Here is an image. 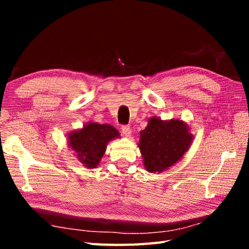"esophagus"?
Wrapping results in <instances>:
<instances>
[{
    "instance_id": "esophagus-1",
    "label": "esophagus",
    "mask_w": 249,
    "mask_h": 249,
    "mask_svg": "<svg viewBox=\"0 0 249 249\" xmlns=\"http://www.w3.org/2000/svg\"><path fill=\"white\" fill-rule=\"evenodd\" d=\"M122 134H123V136L125 137H130L131 135V129L129 126H122Z\"/></svg>"
}]
</instances>
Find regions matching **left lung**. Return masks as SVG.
Here are the masks:
<instances>
[{
    "instance_id": "left-lung-1",
    "label": "left lung",
    "mask_w": 249,
    "mask_h": 249,
    "mask_svg": "<svg viewBox=\"0 0 249 249\" xmlns=\"http://www.w3.org/2000/svg\"><path fill=\"white\" fill-rule=\"evenodd\" d=\"M193 139L186 122L152 116L146 127L140 131L138 143L145 170L161 173L176 165L189 150Z\"/></svg>"
}]
</instances>
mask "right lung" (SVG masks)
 Returning <instances> with one entry per match:
<instances>
[{"label": "right lung", "instance_id": "obj_1", "mask_svg": "<svg viewBox=\"0 0 249 249\" xmlns=\"http://www.w3.org/2000/svg\"><path fill=\"white\" fill-rule=\"evenodd\" d=\"M119 130L112 125L88 122L82 128L67 135V144L83 167L94 169L99 166L110 141L120 138Z\"/></svg>", "mask_w": 249, "mask_h": 249}]
</instances>
